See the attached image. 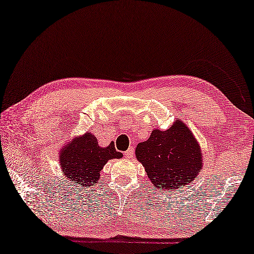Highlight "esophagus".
Here are the masks:
<instances>
[{
	"mask_svg": "<svg viewBox=\"0 0 254 254\" xmlns=\"http://www.w3.org/2000/svg\"><path fill=\"white\" fill-rule=\"evenodd\" d=\"M133 154H135V149H133V147H130L127 151H125V157L132 158Z\"/></svg>",
	"mask_w": 254,
	"mask_h": 254,
	"instance_id": "obj_1",
	"label": "esophagus"
}]
</instances>
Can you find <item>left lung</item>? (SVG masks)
Segmentation results:
<instances>
[{"mask_svg": "<svg viewBox=\"0 0 254 254\" xmlns=\"http://www.w3.org/2000/svg\"><path fill=\"white\" fill-rule=\"evenodd\" d=\"M136 157L160 192L184 188L197 178L202 166L198 142L181 122L166 131L155 129L149 139L138 143Z\"/></svg>", "mask_w": 254, "mask_h": 254, "instance_id": "obj_1", "label": "left lung"}]
</instances>
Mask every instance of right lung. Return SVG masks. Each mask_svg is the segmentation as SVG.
<instances>
[{"instance_id": "1", "label": "right lung", "mask_w": 254, "mask_h": 254, "mask_svg": "<svg viewBox=\"0 0 254 254\" xmlns=\"http://www.w3.org/2000/svg\"><path fill=\"white\" fill-rule=\"evenodd\" d=\"M123 154L116 150L115 143L108 147L98 146L96 137L86 132L76 138L60 155L63 174L70 183L80 186H93L99 179V171L113 158H122Z\"/></svg>"}]
</instances>
